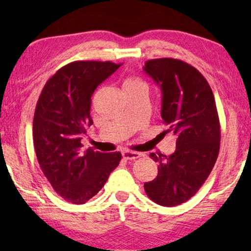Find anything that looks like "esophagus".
Returning <instances> with one entry per match:
<instances>
[{"label":"esophagus","mask_w":251,"mask_h":251,"mask_svg":"<svg viewBox=\"0 0 251 251\" xmlns=\"http://www.w3.org/2000/svg\"><path fill=\"white\" fill-rule=\"evenodd\" d=\"M122 156H123V158L126 159V160H135V159L138 158L139 154H137V152H135V151H125L122 152Z\"/></svg>","instance_id":"1"}]
</instances>
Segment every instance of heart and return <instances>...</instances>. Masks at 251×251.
Listing matches in <instances>:
<instances>
[{"label": "heart", "instance_id": "1", "mask_svg": "<svg viewBox=\"0 0 251 251\" xmlns=\"http://www.w3.org/2000/svg\"><path fill=\"white\" fill-rule=\"evenodd\" d=\"M137 86H145L142 80L137 77H128L124 82V88L137 87Z\"/></svg>", "mask_w": 251, "mask_h": 251}]
</instances>
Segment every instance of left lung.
<instances>
[{"label":"left lung","mask_w":251,"mask_h":251,"mask_svg":"<svg viewBox=\"0 0 251 251\" xmlns=\"http://www.w3.org/2000/svg\"><path fill=\"white\" fill-rule=\"evenodd\" d=\"M144 71L159 85L163 135L176 136V150L166 156L151 152L158 175L144 184L147 196L161 206L174 207L196 194L209 176L219 154L220 124L214 94L202 74L176 58H156Z\"/></svg>","instance_id":"8db88e82"}]
</instances>
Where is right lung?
<instances>
[{"instance_id":"right-lung-1","label":"right lung","mask_w":251,"mask_h":251,"mask_svg":"<svg viewBox=\"0 0 251 251\" xmlns=\"http://www.w3.org/2000/svg\"><path fill=\"white\" fill-rule=\"evenodd\" d=\"M122 64L76 61L63 66L42 90L33 120V142L44 176L72 203H85L103 188L122 159L120 151H82L93 124L92 95Z\"/></svg>"}]
</instances>
